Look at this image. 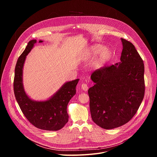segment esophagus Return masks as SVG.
Returning a JSON list of instances; mask_svg holds the SVG:
<instances>
[{"instance_id":"obj_1","label":"esophagus","mask_w":157,"mask_h":157,"mask_svg":"<svg viewBox=\"0 0 157 157\" xmlns=\"http://www.w3.org/2000/svg\"><path fill=\"white\" fill-rule=\"evenodd\" d=\"M81 88H82V89L83 91H87V89H88V86H87V84L82 83L81 84Z\"/></svg>"}]
</instances>
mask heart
Returning <instances> with one entry per match:
<instances>
[{"mask_svg": "<svg viewBox=\"0 0 157 157\" xmlns=\"http://www.w3.org/2000/svg\"><path fill=\"white\" fill-rule=\"evenodd\" d=\"M99 55L98 57L93 64L94 68H99L102 65L108 62L112 57V52L109 48H105L103 45L96 44L91 46L89 50V55L96 56Z\"/></svg>", "mask_w": 157, "mask_h": 157, "instance_id": "1", "label": "heart"}]
</instances>
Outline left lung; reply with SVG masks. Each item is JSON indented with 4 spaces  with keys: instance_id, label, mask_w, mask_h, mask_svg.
<instances>
[{
    "instance_id": "8db88e82",
    "label": "left lung",
    "mask_w": 157,
    "mask_h": 157,
    "mask_svg": "<svg viewBox=\"0 0 157 157\" xmlns=\"http://www.w3.org/2000/svg\"><path fill=\"white\" fill-rule=\"evenodd\" d=\"M121 62L104 66L91 76L95 84L89 89L93 121L105 129L127 123L144 97V64L133 44L121 38Z\"/></svg>"
}]
</instances>
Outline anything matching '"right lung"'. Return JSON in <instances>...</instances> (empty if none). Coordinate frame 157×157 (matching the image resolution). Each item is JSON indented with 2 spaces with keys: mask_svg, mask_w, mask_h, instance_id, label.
I'll use <instances>...</instances> for the list:
<instances>
[{
  "mask_svg": "<svg viewBox=\"0 0 157 157\" xmlns=\"http://www.w3.org/2000/svg\"><path fill=\"white\" fill-rule=\"evenodd\" d=\"M43 40H39V43ZM36 43L30 40L18 58L15 68L13 91L22 113L35 127L44 130L56 131L62 128L68 121L67 105L75 95L79 79L65 82L58 91L46 101L32 100L26 94L23 84V68L26 56Z\"/></svg>",
  "mask_w": 157,
  "mask_h": 157,
  "instance_id": "obj_1",
  "label": "right lung"
}]
</instances>
